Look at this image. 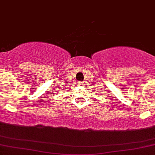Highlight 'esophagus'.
Returning a JSON list of instances; mask_svg holds the SVG:
<instances>
[{
  "label": "esophagus",
  "instance_id": "obj_1",
  "mask_svg": "<svg viewBox=\"0 0 155 155\" xmlns=\"http://www.w3.org/2000/svg\"><path fill=\"white\" fill-rule=\"evenodd\" d=\"M84 84V83L81 82V83H80V85H84V84Z\"/></svg>",
  "mask_w": 155,
  "mask_h": 155
}]
</instances>
